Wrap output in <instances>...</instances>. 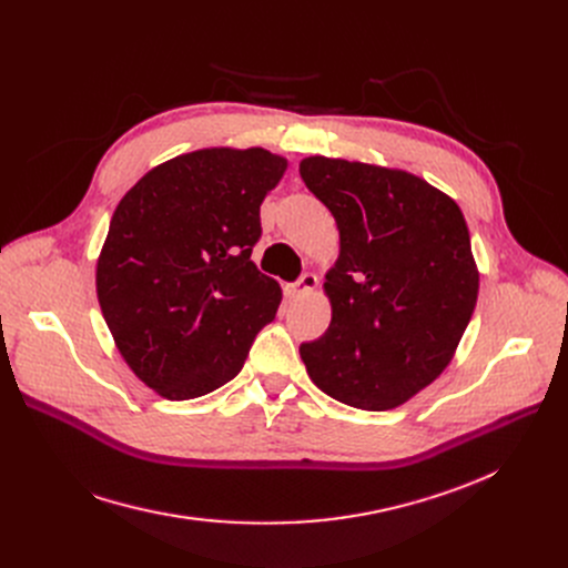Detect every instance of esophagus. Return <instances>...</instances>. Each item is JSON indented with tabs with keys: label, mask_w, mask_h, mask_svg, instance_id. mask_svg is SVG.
<instances>
[{
	"label": "esophagus",
	"mask_w": 568,
	"mask_h": 568,
	"mask_svg": "<svg viewBox=\"0 0 568 568\" xmlns=\"http://www.w3.org/2000/svg\"><path fill=\"white\" fill-rule=\"evenodd\" d=\"M315 287H317V276L315 274H302L300 281L287 285V294L292 296V300H302V296L311 294Z\"/></svg>",
	"instance_id": "34e87169"
}]
</instances>
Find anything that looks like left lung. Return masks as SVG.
<instances>
[{
    "label": "left lung",
    "mask_w": 568,
    "mask_h": 568,
    "mask_svg": "<svg viewBox=\"0 0 568 568\" xmlns=\"http://www.w3.org/2000/svg\"><path fill=\"white\" fill-rule=\"evenodd\" d=\"M300 172L341 232L324 283L332 324L300 354L326 396L394 409L449 366L471 320L479 272L465 216L403 170L311 156Z\"/></svg>",
    "instance_id": "8db88e82"
}]
</instances>
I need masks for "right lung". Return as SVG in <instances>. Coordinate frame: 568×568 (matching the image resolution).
Here are the masks:
<instances>
[{
  "label": "right lung",
  "mask_w": 568,
  "mask_h": 568,
  "mask_svg": "<svg viewBox=\"0 0 568 568\" xmlns=\"http://www.w3.org/2000/svg\"><path fill=\"white\" fill-rule=\"evenodd\" d=\"M287 168L251 149H200L154 170L116 204L97 264L108 329L131 371L170 400L242 371L281 287L251 260L260 204Z\"/></svg>",
  "instance_id": "add662e5"
}]
</instances>
